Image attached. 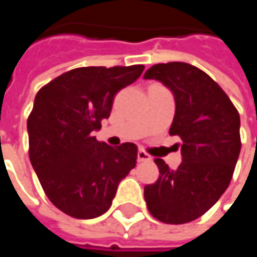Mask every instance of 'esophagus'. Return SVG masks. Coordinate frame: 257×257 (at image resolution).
Instances as JSON below:
<instances>
[{"instance_id": "34e87169", "label": "esophagus", "mask_w": 257, "mask_h": 257, "mask_svg": "<svg viewBox=\"0 0 257 257\" xmlns=\"http://www.w3.org/2000/svg\"><path fill=\"white\" fill-rule=\"evenodd\" d=\"M150 160V156L145 152V150H139L138 152V161L142 163V161H149Z\"/></svg>"}]
</instances>
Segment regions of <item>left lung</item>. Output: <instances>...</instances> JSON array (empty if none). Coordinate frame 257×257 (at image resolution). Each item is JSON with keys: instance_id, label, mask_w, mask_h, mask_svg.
<instances>
[{"instance_id": "8db88e82", "label": "left lung", "mask_w": 257, "mask_h": 257, "mask_svg": "<svg viewBox=\"0 0 257 257\" xmlns=\"http://www.w3.org/2000/svg\"><path fill=\"white\" fill-rule=\"evenodd\" d=\"M143 78L156 79L172 91L175 115L170 135L182 141V163L177 170L154 160L160 175L145 186L147 209L166 224L193 221L231 182L241 152L239 114L225 91L191 64H157Z\"/></svg>"}]
</instances>
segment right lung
<instances>
[{"mask_svg":"<svg viewBox=\"0 0 257 257\" xmlns=\"http://www.w3.org/2000/svg\"><path fill=\"white\" fill-rule=\"evenodd\" d=\"M143 69L76 68L36 94L28 118L29 157L47 197L68 216L89 220L104 214L119 182L136 166L135 143L111 147L91 132L110 116L114 96Z\"/></svg>","mask_w":257,"mask_h":257,"instance_id":"add662e5","label":"right lung"}]
</instances>
